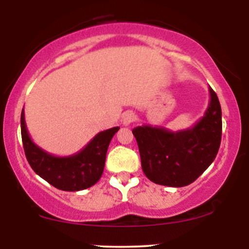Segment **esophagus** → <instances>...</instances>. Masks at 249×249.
Listing matches in <instances>:
<instances>
[{"instance_id": "34e87169", "label": "esophagus", "mask_w": 249, "mask_h": 249, "mask_svg": "<svg viewBox=\"0 0 249 249\" xmlns=\"http://www.w3.org/2000/svg\"><path fill=\"white\" fill-rule=\"evenodd\" d=\"M136 119L137 117L132 111H126V112H124V115H123V124H124L125 126H127V125H130L131 123H133Z\"/></svg>"}]
</instances>
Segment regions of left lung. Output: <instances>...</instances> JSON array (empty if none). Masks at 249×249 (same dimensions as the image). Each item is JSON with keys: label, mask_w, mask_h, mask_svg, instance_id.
<instances>
[{"label": "left lung", "mask_w": 249, "mask_h": 249, "mask_svg": "<svg viewBox=\"0 0 249 249\" xmlns=\"http://www.w3.org/2000/svg\"><path fill=\"white\" fill-rule=\"evenodd\" d=\"M210 96L204 117L191 128L177 132L151 125L133 128L142 168L151 181L170 187L187 186L215 159L221 142V107L212 88Z\"/></svg>", "instance_id": "obj_1"}]
</instances>
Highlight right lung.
Returning <instances> with one entry per match:
<instances>
[{
    "instance_id": "obj_1",
    "label": "right lung",
    "mask_w": 249,
    "mask_h": 249,
    "mask_svg": "<svg viewBox=\"0 0 249 249\" xmlns=\"http://www.w3.org/2000/svg\"><path fill=\"white\" fill-rule=\"evenodd\" d=\"M119 127L102 131L84 148L72 156L56 157L31 141L21 113V133L24 153L31 168L45 181L62 191L76 192L89 188L101 179L108 144Z\"/></svg>"
}]
</instances>
